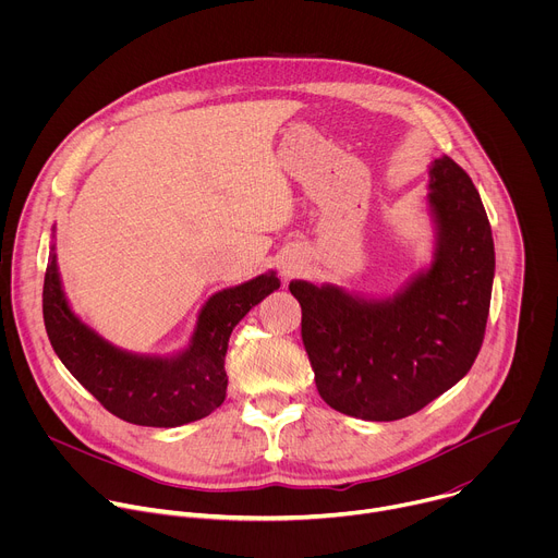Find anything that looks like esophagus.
Listing matches in <instances>:
<instances>
[{
    "label": "esophagus",
    "mask_w": 558,
    "mask_h": 558,
    "mask_svg": "<svg viewBox=\"0 0 558 558\" xmlns=\"http://www.w3.org/2000/svg\"><path fill=\"white\" fill-rule=\"evenodd\" d=\"M298 271H300V260H298V256H287V258L282 260V265H280L282 278H284V280H291V278L298 276Z\"/></svg>",
    "instance_id": "esophagus-1"
}]
</instances>
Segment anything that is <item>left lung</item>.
I'll list each match as a JSON object with an SVG mask.
<instances>
[{
  "label": "left lung",
  "instance_id": "obj_1",
  "mask_svg": "<svg viewBox=\"0 0 558 558\" xmlns=\"http://www.w3.org/2000/svg\"><path fill=\"white\" fill-rule=\"evenodd\" d=\"M430 260L392 295L291 280L323 400L364 422L404 420L452 388L482 349L495 280L480 192L448 156L428 168Z\"/></svg>",
  "mask_w": 558,
  "mask_h": 558
}]
</instances>
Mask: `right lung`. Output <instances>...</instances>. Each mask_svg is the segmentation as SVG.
<instances>
[{"label":"right lung","instance_id":"add662e5","mask_svg":"<svg viewBox=\"0 0 558 558\" xmlns=\"http://www.w3.org/2000/svg\"><path fill=\"white\" fill-rule=\"evenodd\" d=\"M278 287L271 269L216 291L198 311L187 347L172 355L134 353L106 340L72 311L61 284L52 227L44 323L57 357L112 415L138 426L174 428L207 417L225 402L229 336Z\"/></svg>","mask_w":558,"mask_h":558}]
</instances>
